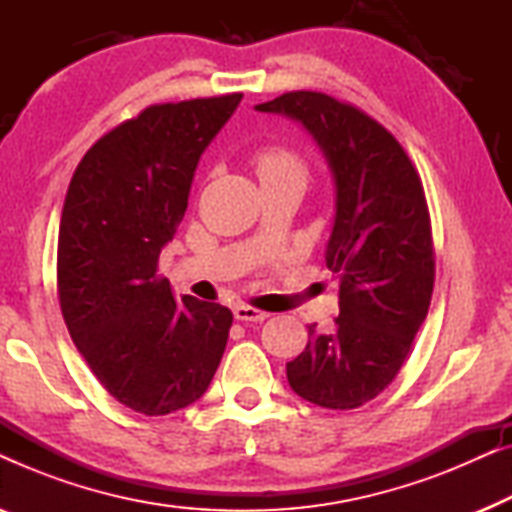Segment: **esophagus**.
<instances>
[{"mask_svg":"<svg viewBox=\"0 0 512 512\" xmlns=\"http://www.w3.org/2000/svg\"><path fill=\"white\" fill-rule=\"evenodd\" d=\"M233 314H235L237 321H254V324H258V321H265L270 317L268 312H261V310H256V307H249V305H235Z\"/></svg>","mask_w":512,"mask_h":512,"instance_id":"1","label":"esophagus"}]
</instances>
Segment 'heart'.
<instances>
[{
    "label": "heart",
    "instance_id": "heart-1",
    "mask_svg": "<svg viewBox=\"0 0 512 512\" xmlns=\"http://www.w3.org/2000/svg\"><path fill=\"white\" fill-rule=\"evenodd\" d=\"M286 170H300L298 158L293 156V153H289V151H284V149H268V151H263L261 156L256 158L258 179L272 177V174H279V172H286ZM300 172H303V170H300Z\"/></svg>",
    "mask_w": 512,
    "mask_h": 512
}]
</instances>
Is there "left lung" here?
Masks as SVG:
<instances>
[{
    "instance_id": "1",
    "label": "left lung",
    "mask_w": 512,
    "mask_h": 512,
    "mask_svg": "<svg viewBox=\"0 0 512 512\" xmlns=\"http://www.w3.org/2000/svg\"><path fill=\"white\" fill-rule=\"evenodd\" d=\"M256 111L303 125L335 188L324 258L340 275V314L331 333L307 326L286 377L321 408H359L398 375L429 312L436 263L422 181L394 135L352 104L296 90Z\"/></svg>"
}]
</instances>
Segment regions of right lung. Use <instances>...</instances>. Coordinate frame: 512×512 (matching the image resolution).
<instances>
[{
    "mask_svg": "<svg viewBox=\"0 0 512 512\" xmlns=\"http://www.w3.org/2000/svg\"><path fill=\"white\" fill-rule=\"evenodd\" d=\"M242 95L156 104L104 135L76 167L60 219L65 324L102 387L142 415L205 394L233 314L158 279L160 251L188 207L200 156Z\"/></svg>",
    "mask_w": 512,
    "mask_h": 512,
    "instance_id": "1",
    "label": "right lung"
}]
</instances>
